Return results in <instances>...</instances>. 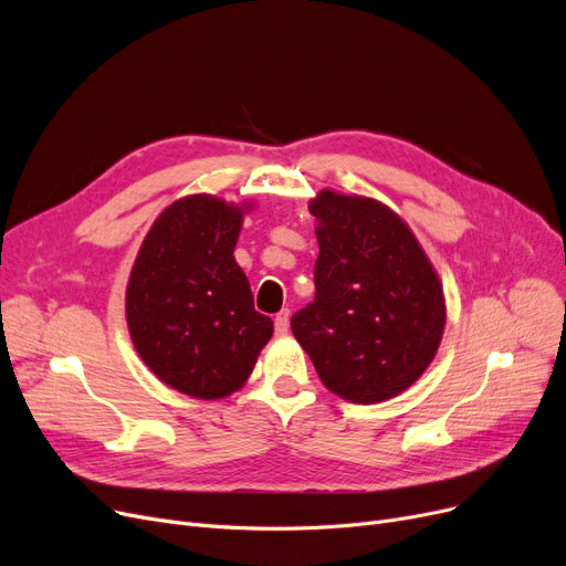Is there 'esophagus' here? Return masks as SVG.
Returning a JSON list of instances; mask_svg holds the SVG:
<instances>
[{
	"instance_id": "esophagus-1",
	"label": "esophagus",
	"mask_w": 566,
	"mask_h": 566,
	"mask_svg": "<svg viewBox=\"0 0 566 566\" xmlns=\"http://www.w3.org/2000/svg\"><path fill=\"white\" fill-rule=\"evenodd\" d=\"M289 318H291V312L289 310H282L277 316H275V333L280 337H284L289 333Z\"/></svg>"
}]
</instances>
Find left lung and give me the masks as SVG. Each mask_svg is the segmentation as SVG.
Masks as SVG:
<instances>
[{"label": "left lung", "mask_w": 566, "mask_h": 566, "mask_svg": "<svg viewBox=\"0 0 566 566\" xmlns=\"http://www.w3.org/2000/svg\"><path fill=\"white\" fill-rule=\"evenodd\" d=\"M314 301L291 316L321 382L350 403L388 401L418 380L442 342L448 305L431 259L388 203L323 188L310 199Z\"/></svg>", "instance_id": "obj_1"}]
</instances>
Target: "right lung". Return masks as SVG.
Here are the masks:
<instances>
[{
	"instance_id": "1",
	"label": "right lung",
	"mask_w": 566,
	"mask_h": 566,
	"mask_svg": "<svg viewBox=\"0 0 566 566\" xmlns=\"http://www.w3.org/2000/svg\"><path fill=\"white\" fill-rule=\"evenodd\" d=\"M254 201H171L144 235L126 286V323L142 363L171 390L216 401L248 382L273 321L233 250Z\"/></svg>"
}]
</instances>
